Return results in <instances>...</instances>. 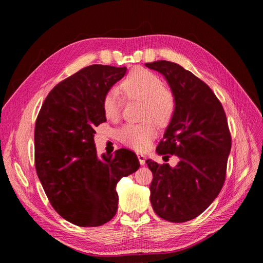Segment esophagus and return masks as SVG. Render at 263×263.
<instances>
[{
    "label": "esophagus",
    "instance_id": "1",
    "mask_svg": "<svg viewBox=\"0 0 263 263\" xmlns=\"http://www.w3.org/2000/svg\"><path fill=\"white\" fill-rule=\"evenodd\" d=\"M137 157H138V160H139V162H140V164H145V162H146V156L144 155V154H137Z\"/></svg>",
    "mask_w": 263,
    "mask_h": 263
}]
</instances>
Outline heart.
<instances>
[{
  "mask_svg": "<svg viewBox=\"0 0 263 263\" xmlns=\"http://www.w3.org/2000/svg\"><path fill=\"white\" fill-rule=\"evenodd\" d=\"M126 100L141 101L140 118L136 124H126L117 132L123 145L142 151L149 147L157 136V124L165 127L176 113L177 101L173 92L163 85L162 79L146 69H134L119 84ZM103 112L107 119L117 121L124 106L123 98L115 91L108 92L103 99Z\"/></svg>",
  "mask_w": 263,
  "mask_h": 263,
  "instance_id": "heart-1",
  "label": "heart"
}]
</instances>
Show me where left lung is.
<instances>
[{
	"mask_svg": "<svg viewBox=\"0 0 263 263\" xmlns=\"http://www.w3.org/2000/svg\"><path fill=\"white\" fill-rule=\"evenodd\" d=\"M146 67L162 73L176 97V113L159 142L160 156L179 157L177 166L147 160L153 172L150 202L172 222L197 217L224 185L232 135L220 101L211 87L178 63L160 60Z\"/></svg>",
	"mask_w": 263,
	"mask_h": 263,
	"instance_id": "1",
	"label": "left lung"
}]
</instances>
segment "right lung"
<instances>
[{
	"mask_svg": "<svg viewBox=\"0 0 263 263\" xmlns=\"http://www.w3.org/2000/svg\"><path fill=\"white\" fill-rule=\"evenodd\" d=\"M126 67L92 65L55 85L35 124V166L45 193L62 218L97 227L117 211L116 184L139 168L128 149L98 157L95 127L106 122L103 99Z\"/></svg>",
	"mask_w": 263,
	"mask_h": 263,
	"instance_id": "1",
	"label": "right lung"
}]
</instances>
